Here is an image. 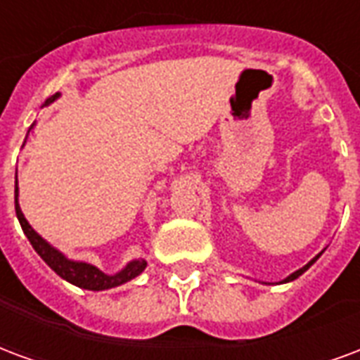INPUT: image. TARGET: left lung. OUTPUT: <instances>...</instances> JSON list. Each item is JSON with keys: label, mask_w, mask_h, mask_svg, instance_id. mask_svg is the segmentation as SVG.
I'll list each match as a JSON object with an SVG mask.
<instances>
[{"label": "left lung", "mask_w": 360, "mask_h": 360, "mask_svg": "<svg viewBox=\"0 0 360 360\" xmlns=\"http://www.w3.org/2000/svg\"><path fill=\"white\" fill-rule=\"evenodd\" d=\"M322 252H324V250H322ZM322 252H321V254H316L315 257H313V259H311V262L307 263V265H303L302 269H297V271H294V273H292V275L286 276V278H284V281H281V284H284V282H292V281H295V278H300V276H302L303 273H305V271H307V269L311 267V265H313V263H315L316 259H319V257H321ZM263 284H267V282H263Z\"/></svg>", "instance_id": "8db88e82"}]
</instances>
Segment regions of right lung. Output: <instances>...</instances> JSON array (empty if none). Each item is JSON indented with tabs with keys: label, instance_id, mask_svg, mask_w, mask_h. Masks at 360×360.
<instances>
[{
	"label": "right lung",
	"instance_id": "add662e5",
	"mask_svg": "<svg viewBox=\"0 0 360 360\" xmlns=\"http://www.w3.org/2000/svg\"><path fill=\"white\" fill-rule=\"evenodd\" d=\"M58 97L57 95H53L44 103V106H49L51 103H55ZM41 106V108H44ZM34 127V124L30 126V129ZM28 129V133H30ZM28 137V135H26ZM24 146V145H22ZM15 212H17L18 223H20V227H22L24 234H26V238L30 240L32 248L38 252V255L44 259L49 267L57 273L60 278H65L66 282H70L74 286H78V288L84 290H93V292H98V290H108V288H116L120 284H126L135 276H139L146 267V262L143 257L139 259H131V262L127 263L126 267L120 269L118 273H114V275H106L103 273L101 269L91 265V263L87 262H76V259H70V257H66L60 250L49 244V242L45 240L41 234H38L32 225L26 221L24 217L22 210H20V204H18V179L17 175H15Z\"/></svg>",
	"mask_w": 360,
	"mask_h": 360
}]
</instances>
